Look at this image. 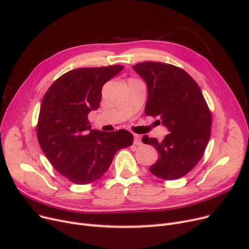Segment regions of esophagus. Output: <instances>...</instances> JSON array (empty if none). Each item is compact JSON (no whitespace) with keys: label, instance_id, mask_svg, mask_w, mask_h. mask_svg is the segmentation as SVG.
Returning a JSON list of instances; mask_svg holds the SVG:
<instances>
[{"label":"esophagus","instance_id":"1","mask_svg":"<svg viewBox=\"0 0 249 249\" xmlns=\"http://www.w3.org/2000/svg\"><path fill=\"white\" fill-rule=\"evenodd\" d=\"M134 144L135 145H142V141H141V138L139 135H134Z\"/></svg>","mask_w":249,"mask_h":249}]
</instances>
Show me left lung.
I'll use <instances>...</instances> for the list:
<instances>
[{
	"instance_id": "obj_1",
	"label": "left lung",
	"mask_w": 249,
	"mask_h": 249,
	"mask_svg": "<svg viewBox=\"0 0 249 249\" xmlns=\"http://www.w3.org/2000/svg\"><path fill=\"white\" fill-rule=\"evenodd\" d=\"M133 70L147 84L145 115L158 117L170 132L162 141L142 137L159 154L149 170L163 179L182 178L199 162L209 142L212 116L208 104L197 83L178 66L146 61Z\"/></svg>"
}]
</instances>
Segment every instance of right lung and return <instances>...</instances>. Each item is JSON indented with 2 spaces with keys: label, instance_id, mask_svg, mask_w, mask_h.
Returning a JSON list of instances; mask_svg holds the SVG:
<instances>
[{
  "label": "right lung",
  "instance_id": "add662e5",
  "mask_svg": "<svg viewBox=\"0 0 249 249\" xmlns=\"http://www.w3.org/2000/svg\"><path fill=\"white\" fill-rule=\"evenodd\" d=\"M123 65L82 67L65 72L43 96L37 138L43 154L60 175L85 185L100 178L117 150L132 145L125 130H90L88 114L100 107L102 88Z\"/></svg>",
  "mask_w": 249,
  "mask_h": 249
}]
</instances>
